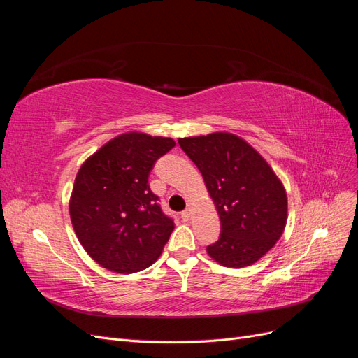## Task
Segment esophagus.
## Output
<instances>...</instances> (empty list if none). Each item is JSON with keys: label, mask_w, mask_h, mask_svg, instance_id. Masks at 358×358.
Instances as JSON below:
<instances>
[{"label": "esophagus", "mask_w": 358, "mask_h": 358, "mask_svg": "<svg viewBox=\"0 0 358 358\" xmlns=\"http://www.w3.org/2000/svg\"><path fill=\"white\" fill-rule=\"evenodd\" d=\"M191 216H192V210L191 209H187V210L182 212V220L183 221H189Z\"/></svg>", "instance_id": "1"}]
</instances>
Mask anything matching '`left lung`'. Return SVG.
<instances>
[{
	"instance_id": "1",
	"label": "left lung",
	"mask_w": 358,
	"mask_h": 358,
	"mask_svg": "<svg viewBox=\"0 0 358 358\" xmlns=\"http://www.w3.org/2000/svg\"><path fill=\"white\" fill-rule=\"evenodd\" d=\"M178 142L199 167L221 220V236L208 246L209 257L233 268L254 264L285 230L288 201L282 182L236 134L220 131Z\"/></svg>"
}]
</instances>
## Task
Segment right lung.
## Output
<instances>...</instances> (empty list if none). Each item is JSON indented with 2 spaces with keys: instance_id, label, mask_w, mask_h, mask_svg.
I'll return each instance as SVG.
<instances>
[{
  "instance_id": "1",
  "label": "right lung",
  "mask_w": 358,
  "mask_h": 358,
  "mask_svg": "<svg viewBox=\"0 0 358 358\" xmlns=\"http://www.w3.org/2000/svg\"><path fill=\"white\" fill-rule=\"evenodd\" d=\"M170 137L128 131L80 166L69 203L76 236L88 255L115 273H134L157 262L175 224L162 213L148 178L175 146Z\"/></svg>"
}]
</instances>
